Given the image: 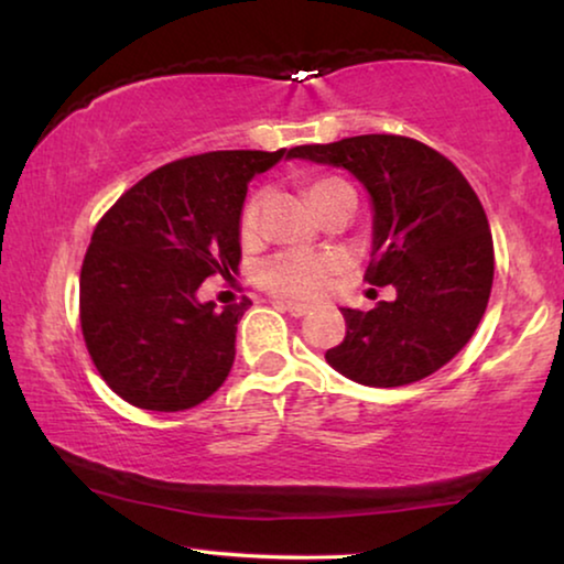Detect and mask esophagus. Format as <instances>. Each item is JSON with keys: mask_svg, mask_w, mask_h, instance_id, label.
Segmentation results:
<instances>
[{"mask_svg": "<svg viewBox=\"0 0 564 564\" xmlns=\"http://www.w3.org/2000/svg\"><path fill=\"white\" fill-rule=\"evenodd\" d=\"M274 307H280V311L295 315V318H303V315L311 313V305L305 303H297V300H274Z\"/></svg>", "mask_w": 564, "mask_h": 564, "instance_id": "obj_1", "label": "esophagus"}]
</instances>
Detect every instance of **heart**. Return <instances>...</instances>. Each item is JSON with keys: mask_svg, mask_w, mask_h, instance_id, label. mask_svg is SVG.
I'll list each match as a JSON object with an SVG mask.
<instances>
[{"mask_svg": "<svg viewBox=\"0 0 564 564\" xmlns=\"http://www.w3.org/2000/svg\"><path fill=\"white\" fill-rule=\"evenodd\" d=\"M330 184H338V180H315L311 187H307V197H315ZM257 215L259 205L257 199H249L241 213V234L251 236L253 228H257ZM338 272V259L330 257V253H300V251H288L276 253V257L267 259L264 264L259 267V282L264 284L267 290L280 292V295L290 297H315L321 295L323 290H328L330 280Z\"/></svg>", "mask_w": 564, "mask_h": 564, "instance_id": "heart-1", "label": "heart"}]
</instances>
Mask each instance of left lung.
Listing matches in <instances>:
<instances>
[{
	"label": "left lung",
	"mask_w": 564,
	"mask_h": 564,
	"mask_svg": "<svg viewBox=\"0 0 564 564\" xmlns=\"http://www.w3.org/2000/svg\"><path fill=\"white\" fill-rule=\"evenodd\" d=\"M290 159L346 169L367 189V282L395 288L367 313L341 307L346 338L326 351L328 365L369 388L434 375L473 338L492 288V236L475 189L449 159L403 135L297 145Z\"/></svg>",
	"instance_id": "8db88e82"
}]
</instances>
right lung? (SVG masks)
Instances as JSON below:
<instances>
[{
  "mask_svg": "<svg viewBox=\"0 0 564 564\" xmlns=\"http://www.w3.org/2000/svg\"><path fill=\"white\" fill-rule=\"evenodd\" d=\"M210 151L143 176L97 223L82 264L79 313L91 361L130 405L187 411L226 382L251 300L199 303L207 276L238 272L249 182L290 159Z\"/></svg>",
  "mask_w": 564,
  "mask_h": 564,
  "instance_id": "obj_1",
  "label": "right lung"
}]
</instances>
